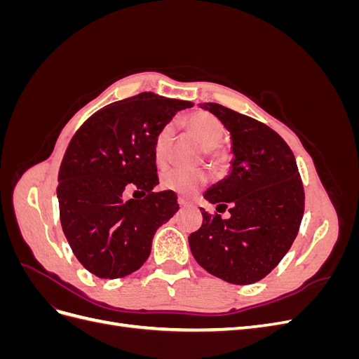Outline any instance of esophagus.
Segmentation results:
<instances>
[{
	"label": "esophagus",
	"mask_w": 359,
	"mask_h": 359,
	"mask_svg": "<svg viewBox=\"0 0 359 359\" xmlns=\"http://www.w3.org/2000/svg\"><path fill=\"white\" fill-rule=\"evenodd\" d=\"M178 203H180V206H182V208H186V206L190 205V202L184 198H178Z\"/></svg>",
	"instance_id": "esophagus-1"
}]
</instances>
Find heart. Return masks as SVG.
<instances>
[{"mask_svg":"<svg viewBox=\"0 0 359 359\" xmlns=\"http://www.w3.org/2000/svg\"><path fill=\"white\" fill-rule=\"evenodd\" d=\"M187 124L191 132L196 135L203 145L205 157L208 158L210 165L214 169H223L227 163L226 151L219 145L224 135V126L219 118L208 112H196L193 114ZM173 139V126L166 124L163 127L154 140V160L156 165L165 168L170 158V145ZM206 182L205 173L201 170H189V169H170L163 173L161 187L175 191L182 196L191 198L196 194L203 184Z\"/></svg>","mask_w":359,"mask_h":359,"instance_id":"b5f03b06","label":"heart"}]
</instances>
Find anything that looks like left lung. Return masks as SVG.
I'll list each match as a JSON object with an SVG mask.
<instances>
[{
  "label": "left lung",
  "instance_id": "left-lung-1",
  "mask_svg": "<svg viewBox=\"0 0 359 359\" xmlns=\"http://www.w3.org/2000/svg\"><path fill=\"white\" fill-rule=\"evenodd\" d=\"M231 133L229 175L203 198L223 220L202 210L201 229L189 236L196 262L232 285H252L273 271L295 240L304 214V189L295 156L264 123L217 103H202Z\"/></svg>",
  "mask_w": 359,
  "mask_h": 359
}]
</instances>
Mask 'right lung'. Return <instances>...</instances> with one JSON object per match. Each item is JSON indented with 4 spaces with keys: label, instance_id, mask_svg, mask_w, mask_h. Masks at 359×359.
I'll return each instance as SVG.
<instances>
[{
    "label": "right lung",
    "instance_id": "right-lung-1",
    "mask_svg": "<svg viewBox=\"0 0 359 359\" xmlns=\"http://www.w3.org/2000/svg\"><path fill=\"white\" fill-rule=\"evenodd\" d=\"M191 106L140 93L97 111L72 137L58 173L60 219L74 256L91 274L135 273L148 259L156 231L178 211L175 193L153 191L158 184L153 151L160 130ZM132 188L144 198L126 201Z\"/></svg>",
    "mask_w": 359,
    "mask_h": 359
}]
</instances>
